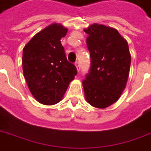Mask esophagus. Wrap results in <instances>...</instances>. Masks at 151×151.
Wrapping results in <instances>:
<instances>
[{
  "instance_id": "esophagus-1",
  "label": "esophagus",
  "mask_w": 151,
  "mask_h": 151,
  "mask_svg": "<svg viewBox=\"0 0 151 151\" xmlns=\"http://www.w3.org/2000/svg\"><path fill=\"white\" fill-rule=\"evenodd\" d=\"M75 66H76V68H77L78 72H79V71H80V64H79L78 61H77V62L75 63Z\"/></svg>"
}]
</instances>
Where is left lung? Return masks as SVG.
Here are the masks:
<instances>
[{
	"mask_svg": "<svg viewBox=\"0 0 151 151\" xmlns=\"http://www.w3.org/2000/svg\"><path fill=\"white\" fill-rule=\"evenodd\" d=\"M83 31L88 34L91 68L83 81L86 101L98 109L115 103L127 85L131 54L126 39L115 28L91 24Z\"/></svg>",
	"mask_w": 151,
	"mask_h": 151,
	"instance_id": "8db88e82",
	"label": "left lung"
}]
</instances>
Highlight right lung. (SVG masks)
Instances as JSON below:
<instances>
[{
    "label": "right lung",
    "instance_id": "add662e5",
    "mask_svg": "<svg viewBox=\"0 0 151 151\" xmlns=\"http://www.w3.org/2000/svg\"><path fill=\"white\" fill-rule=\"evenodd\" d=\"M68 28L52 24L38 32L23 50V71L32 95L39 103L55 105L63 99L77 74L75 65L65 56L60 39Z\"/></svg>",
    "mask_w": 151,
    "mask_h": 151
}]
</instances>
